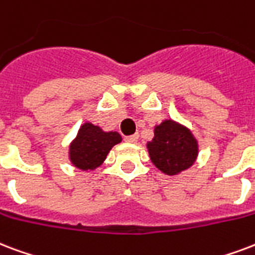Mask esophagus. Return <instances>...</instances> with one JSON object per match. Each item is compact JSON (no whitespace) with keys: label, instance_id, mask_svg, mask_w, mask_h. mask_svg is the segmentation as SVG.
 I'll list each match as a JSON object with an SVG mask.
<instances>
[{"label":"esophagus","instance_id":"34e87169","mask_svg":"<svg viewBox=\"0 0 255 255\" xmlns=\"http://www.w3.org/2000/svg\"><path fill=\"white\" fill-rule=\"evenodd\" d=\"M137 139H139V135H131V136H126L124 137V140L127 141V143H136L137 141Z\"/></svg>","mask_w":255,"mask_h":255}]
</instances>
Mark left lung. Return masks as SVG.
Segmentation results:
<instances>
[{
	"label": "left lung",
	"mask_w": 255,
	"mask_h": 255,
	"mask_svg": "<svg viewBox=\"0 0 255 255\" xmlns=\"http://www.w3.org/2000/svg\"><path fill=\"white\" fill-rule=\"evenodd\" d=\"M153 166L166 175H178L195 163L198 140L187 127L166 119L155 126L153 139L147 143Z\"/></svg>",
	"instance_id": "1"
}]
</instances>
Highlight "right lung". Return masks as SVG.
Listing matches in <instances>:
<instances>
[{"label": "right lung", "instance_id": "right-lung-1", "mask_svg": "<svg viewBox=\"0 0 255 255\" xmlns=\"http://www.w3.org/2000/svg\"><path fill=\"white\" fill-rule=\"evenodd\" d=\"M120 141L122 136L118 132L103 131L99 126L87 122L69 144V160L76 168L92 171L102 166L111 148Z\"/></svg>", "mask_w": 255, "mask_h": 255}]
</instances>
